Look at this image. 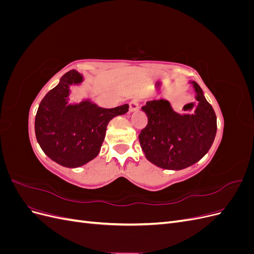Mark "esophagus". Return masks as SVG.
<instances>
[{"mask_svg":"<svg viewBox=\"0 0 254 254\" xmlns=\"http://www.w3.org/2000/svg\"><path fill=\"white\" fill-rule=\"evenodd\" d=\"M139 109V101H137V99H131V101L129 102V110H130V112H132V111H135V110H137Z\"/></svg>","mask_w":254,"mask_h":254,"instance_id":"1","label":"esophagus"}]
</instances>
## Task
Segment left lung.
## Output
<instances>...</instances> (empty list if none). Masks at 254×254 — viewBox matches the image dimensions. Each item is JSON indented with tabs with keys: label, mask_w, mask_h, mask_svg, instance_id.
I'll return each mask as SVG.
<instances>
[{
	"label": "left lung",
	"mask_w": 254,
	"mask_h": 254,
	"mask_svg": "<svg viewBox=\"0 0 254 254\" xmlns=\"http://www.w3.org/2000/svg\"><path fill=\"white\" fill-rule=\"evenodd\" d=\"M198 105L191 114H179L166 99L149 101L142 107L148 123L139 134L145 157L165 170H182L198 162L209 151L216 135L213 107L199 84L190 81Z\"/></svg>",
	"instance_id": "8db88e82"
}]
</instances>
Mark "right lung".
<instances>
[{"label": "right lung", "mask_w": 254, "mask_h": 254, "mask_svg": "<svg viewBox=\"0 0 254 254\" xmlns=\"http://www.w3.org/2000/svg\"><path fill=\"white\" fill-rule=\"evenodd\" d=\"M83 80L71 70L43 97L35 119L37 141L45 155L64 167H79L93 160L101 150L108 123L128 111L127 104L106 109L82 101L68 104L71 84Z\"/></svg>", "instance_id": "1"}]
</instances>
